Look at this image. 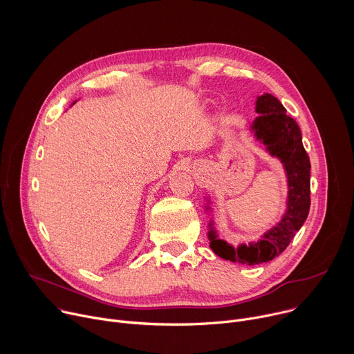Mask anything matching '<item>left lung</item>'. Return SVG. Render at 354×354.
Wrapping results in <instances>:
<instances>
[{
  "instance_id": "8db88e82",
  "label": "left lung",
  "mask_w": 354,
  "mask_h": 354,
  "mask_svg": "<svg viewBox=\"0 0 354 354\" xmlns=\"http://www.w3.org/2000/svg\"><path fill=\"white\" fill-rule=\"evenodd\" d=\"M255 112L259 116L250 123L249 131L258 142L265 145L266 153L277 158L283 165L287 183L286 210L280 221L265 231L258 241L242 242L236 246L218 236L213 218L207 225V238L216 255L225 261L249 266L265 263L279 257L306 223L311 205V164L302 145L297 122L286 115L280 100L270 93L257 97ZM205 209L207 214L213 212L210 197H206Z\"/></svg>"
}]
</instances>
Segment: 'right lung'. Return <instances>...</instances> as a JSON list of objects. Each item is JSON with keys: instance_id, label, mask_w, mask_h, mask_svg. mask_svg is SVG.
I'll return each instance as SVG.
<instances>
[{"instance_id": "add662e5", "label": "right lung", "mask_w": 354, "mask_h": 354, "mask_svg": "<svg viewBox=\"0 0 354 354\" xmlns=\"http://www.w3.org/2000/svg\"><path fill=\"white\" fill-rule=\"evenodd\" d=\"M75 102H77V100H74V102H73V104H71V106H73V105H74V104H75Z\"/></svg>"}]
</instances>
